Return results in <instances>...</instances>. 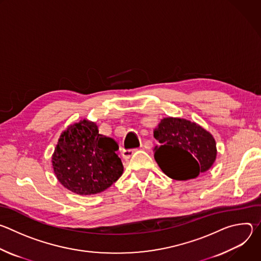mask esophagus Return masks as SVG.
<instances>
[{
    "mask_svg": "<svg viewBox=\"0 0 261 261\" xmlns=\"http://www.w3.org/2000/svg\"><path fill=\"white\" fill-rule=\"evenodd\" d=\"M136 151H137V148H131V150H124L122 152V155H123L124 159H129Z\"/></svg>",
    "mask_w": 261,
    "mask_h": 261,
    "instance_id": "1",
    "label": "esophagus"
}]
</instances>
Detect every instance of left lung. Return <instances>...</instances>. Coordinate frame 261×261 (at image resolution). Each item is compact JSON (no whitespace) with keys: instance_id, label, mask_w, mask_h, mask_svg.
<instances>
[{"instance_id":"left-lung-1","label":"left lung","mask_w":261,"mask_h":261,"mask_svg":"<svg viewBox=\"0 0 261 261\" xmlns=\"http://www.w3.org/2000/svg\"><path fill=\"white\" fill-rule=\"evenodd\" d=\"M160 145L154 157L170 178L187 180L207 171L217 156L213 135L198 124L179 118H164L154 130Z\"/></svg>"}]
</instances>
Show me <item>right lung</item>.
I'll return each mask as SVG.
<instances>
[{
  "label": "right lung",
  "instance_id": "1",
  "mask_svg": "<svg viewBox=\"0 0 261 261\" xmlns=\"http://www.w3.org/2000/svg\"><path fill=\"white\" fill-rule=\"evenodd\" d=\"M119 145L99 134L94 122L83 120L65 130L53 155V167L65 188L80 195L100 193L116 182L124 166Z\"/></svg>",
  "mask_w": 261,
  "mask_h": 261
}]
</instances>
